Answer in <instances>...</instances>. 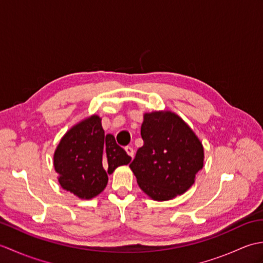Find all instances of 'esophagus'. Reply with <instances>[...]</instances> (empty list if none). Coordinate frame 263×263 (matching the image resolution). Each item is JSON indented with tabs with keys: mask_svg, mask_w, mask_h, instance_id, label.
Returning a JSON list of instances; mask_svg holds the SVG:
<instances>
[{
	"mask_svg": "<svg viewBox=\"0 0 263 263\" xmlns=\"http://www.w3.org/2000/svg\"><path fill=\"white\" fill-rule=\"evenodd\" d=\"M125 152L127 153V155H128V156H130V157H132V158H133V155H135V150H133V148H132V147H130V146L125 147Z\"/></svg>",
	"mask_w": 263,
	"mask_h": 263,
	"instance_id": "34e87169",
	"label": "esophagus"
}]
</instances>
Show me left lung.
Here are the masks:
<instances>
[{"label":"left lung","mask_w":263,"mask_h":263,"mask_svg":"<svg viewBox=\"0 0 263 263\" xmlns=\"http://www.w3.org/2000/svg\"><path fill=\"white\" fill-rule=\"evenodd\" d=\"M143 146L130 168L142 191L156 201L183 194L203 167V147L185 122L173 111L143 115Z\"/></svg>","instance_id":"obj_1"}]
</instances>
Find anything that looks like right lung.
I'll return each instance as SVG.
<instances>
[{
  "label": "right lung",
  "instance_id": "1",
  "mask_svg": "<svg viewBox=\"0 0 263 263\" xmlns=\"http://www.w3.org/2000/svg\"><path fill=\"white\" fill-rule=\"evenodd\" d=\"M130 161L131 157L116 143L114 136L105 135L98 115L71 127L54 153L61 186L80 199H92L103 192L107 174Z\"/></svg>",
  "mask_w": 263,
  "mask_h": 263
}]
</instances>
